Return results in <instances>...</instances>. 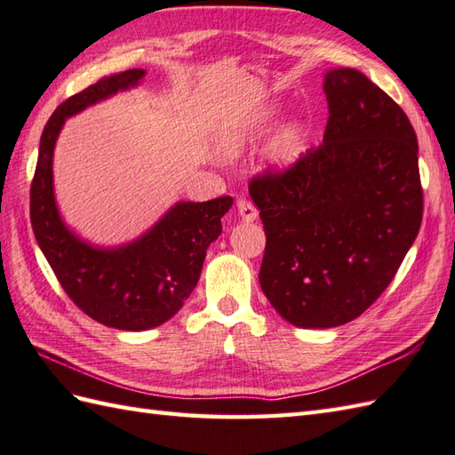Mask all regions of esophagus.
I'll return each instance as SVG.
<instances>
[{"label": "esophagus", "instance_id": "esophagus-1", "mask_svg": "<svg viewBox=\"0 0 455 455\" xmlns=\"http://www.w3.org/2000/svg\"><path fill=\"white\" fill-rule=\"evenodd\" d=\"M237 212H239L241 220H245V221H253L259 216L257 206L251 200H247V198H239L237 200Z\"/></svg>", "mask_w": 455, "mask_h": 455}]
</instances>
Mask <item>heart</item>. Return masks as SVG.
<instances>
[{
  "label": "heart",
  "instance_id": "heart-1",
  "mask_svg": "<svg viewBox=\"0 0 455 455\" xmlns=\"http://www.w3.org/2000/svg\"><path fill=\"white\" fill-rule=\"evenodd\" d=\"M247 138H249V130H235V132L226 134L224 148L228 151H235L239 146L245 144ZM294 146H296V132L294 130H288V132H284L278 138V142L275 146V156L278 159H288L291 154H294Z\"/></svg>",
  "mask_w": 455,
  "mask_h": 455
}]
</instances>
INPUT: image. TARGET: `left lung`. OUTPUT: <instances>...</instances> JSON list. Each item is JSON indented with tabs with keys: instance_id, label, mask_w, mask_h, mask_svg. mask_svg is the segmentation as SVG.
<instances>
[{
	"instance_id": "obj_1",
	"label": "left lung",
	"mask_w": 455,
	"mask_h": 455,
	"mask_svg": "<svg viewBox=\"0 0 455 455\" xmlns=\"http://www.w3.org/2000/svg\"><path fill=\"white\" fill-rule=\"evenodd\" d=\"M323 89V142L249 180L267 235L260 288L304 329L362 315L397 275L425 208L405 110L352 68L332 69Z\"/></svg>"
}]
</instances>
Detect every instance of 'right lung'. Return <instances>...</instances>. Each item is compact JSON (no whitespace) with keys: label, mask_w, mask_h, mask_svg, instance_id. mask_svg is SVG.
Segmentation results:
<instances>
[{"label":"right lung","mask_w":455,"mask_h":455,"mask_svg":"<svg viewBox=\"0 0 455 455\" xmlns=\"http://www.w3.org/2000/svg\"><path fill=\"white\" fill-rule=\"evenodd\" d=\"M144 69L100 77L66 99L40 136L38 161L30 183V224L40 249L68 298L85 315L120 331H146L171 319L195 290L206 251L221 234V216L231 196L179 202L142 237L120 249H93L60 220L52 193L54 144L69 115L136 85Z\"/></svg>","instance_id":"obj_1"}]
</instances>
